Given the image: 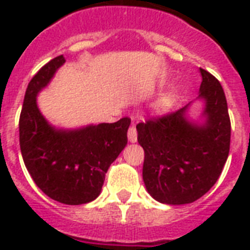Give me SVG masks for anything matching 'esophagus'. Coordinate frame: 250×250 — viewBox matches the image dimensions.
Wrapping results in <instances>:
<instances>
[{
  "label": "esophagus",
  "instance_id": "obj_1",
  "mask_svg": "<svg viewBox=\"0 0 250 250\" xmlns=\"http://www.w3.org/2000/svg\"><path fill=\"white\" fill-rule=\"evenodd\" d=\"M127 136H128V141H130L131 143H135V142L138 141V132H136L135 125H131L130 128H128V134H127Z\"/></svg>",
  "mask_w": 250,
  "mask_h": 250
}]
</instances>
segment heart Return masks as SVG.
I'll return each instance as SVG.
<instances>
[{
	"label": "heart",
	"instance_id": "obj_1",
	"mask_svg": "<svg viewBox=\"0 0 250 250\" xmlns=\"http://www.w3.org/2000/svg\"><path fill=\"white\" fill-rule=\"evenodd\" d=\"M174 104V93L165 92L152 103V109L155 114H165L173 107Z\"/></svg>",
	"mask_w": 250,
	"mask_h": 250
}]
</instances>
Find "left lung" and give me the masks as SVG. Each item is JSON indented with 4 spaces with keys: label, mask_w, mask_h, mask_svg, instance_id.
<instances>
[{
    "label": "left lung",
    "mask_w": 250,
    "mask_h": 250,
    "mask_svg": "<svg viewBox=\"0 0 250 250\" xmlns=\"http://www.w3.org/2000/svg\"><path fill=\"white\" fill-rule=\"evenodd\" d=\"M198 99L202 122L188 116V107L136 125L145 150L143 182L148 194L166 205L191 204L214 186L230 147V119L220 82L199 68Z\"/></svg>",
    "instance_id": "8db88e82"
}]
</instances>
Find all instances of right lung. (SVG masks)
I'll use <instances>...</instances> for the list:
<instances>
[{"label":"right lung","instance_id":"right-lung-1","mask_svg":"<svg viewBox=\"0 0 250 250\" xmlns=\"http://www.w3.org/2000/svg\"><path fill=\"white\" fill-rule=\"evenodd\" d=\"M65 62L57 56L30 80L20 115V147L26 170L49 198L60 204H88L99 197L105 173L127 145L131 120L57 128L41 114L37 95Z\"/></svg>","mask_w":250,"mask_h":250}]
</instances>
